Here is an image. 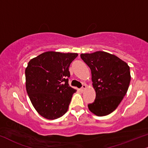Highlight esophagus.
I'll return each instance as SVG.
<instances>
[{
	"instance_id": "esophagus-1",
	"label": "esophagus",
	"mask_w": 148,
	"mask_h": 148,
	"mask_svg": "<svg viewBox=\"0 0 148 148\" xmlns=\"http://www.w3.org/2000/svg\"><path fill=\"white\" fill-rule=\"evenodd\" d=\"M86 88V85L83 84L82 85V88H80V91H81V92H84V91L85 90Z\"/></svg>"
}]
</instances>
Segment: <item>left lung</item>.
<instances>
[{
  "label": "left lung",
  "mask_w": 148,
  "mask_h": 148,
  "mask_svg": "<svg viewBox=\"0 0 148 148\" xmlns=\"http://www.w3.org/2000/svg\"><path fill=\"white\" fill-rule=\"evenodd\" d=\"M80 57L90 69L96 92L88 109L97 116L110 114L126 94L131 79L130 67L116 56L104 51L82 53Z\"/></svg>",
  "instance_id": "obj_1"
}]
</instances>
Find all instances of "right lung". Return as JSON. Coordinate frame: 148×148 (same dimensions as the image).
<instances>
[{"mask_svg": "<svg viewBox=\"0 0 148 148\" xmlns=\"http://www.w3.org/2000/svg\"><path fill=\"white\" fill-rule=\"evenodd\" d=\"M77 53L47 51L29 62L26 89L36 111L47 119L61 117L69 109L76 90L69 84L71 63Z\"/></svg>", "mask_w": 148, "mask_h": 148, "instance_id": "1", "label": "right lung"}]
</instances>
